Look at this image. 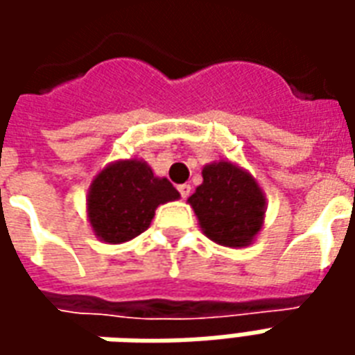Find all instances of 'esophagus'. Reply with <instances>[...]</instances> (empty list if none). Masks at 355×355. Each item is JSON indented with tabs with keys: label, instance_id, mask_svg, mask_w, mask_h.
Segmentation results:
<instances>
[{
	"label": "esophagus",
	"instance_id": "34e87169",
	"mask_svg": "<svg viewBox=\"0 0 355 355\" xmlns=\"http://www.w3.org/2000/svg\"><path fill=\"white\" fill-rule=\"evenodd\" d=\"M178 192H180V196H182V200H186V198L190 196V192H192V186H190V184H180V186H178Z\"/></svg>",
	"mask_w": 355,
	"mask_h": 355
}]
</instances>
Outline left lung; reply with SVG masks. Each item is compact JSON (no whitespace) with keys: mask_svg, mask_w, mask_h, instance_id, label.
Listing matches in <instances>:
<instances>
[{"mask_svg":"<svg viewBox=\"0 0 355 355\" xmlns=\"http://www.w3.org/2000/svg\"><path fill=\"white\" fill-rule=\"evenodd\" d=\"M201 177L203 182L188 198L201 232L218 245H251L266 215V196L257 178L228 159L207 163Z\"/></svg>","mask_w":355,"mask_h":355,"instance_id":"obj_1","label":"left lung"}]
</instances>
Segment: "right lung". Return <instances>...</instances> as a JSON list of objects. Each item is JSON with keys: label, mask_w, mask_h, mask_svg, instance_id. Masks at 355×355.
<instances>
[{"label": "right lung", "mask_w": 355, "mask_h": 355, "mask_svg": "<svg viewBox=\"0 0 355 355\" xmlns=\"http://www.w3.org/2000/svg\"><path fill=\"white\" fill-rule=\"evenodd\" d=\"M180 198L165 177H155L144 159L108 163L91 180L87 220L96 238L117 245L148 230L155 209Z\"/></svg>", "instance_id": "right-lung-1"}]
</instances>
